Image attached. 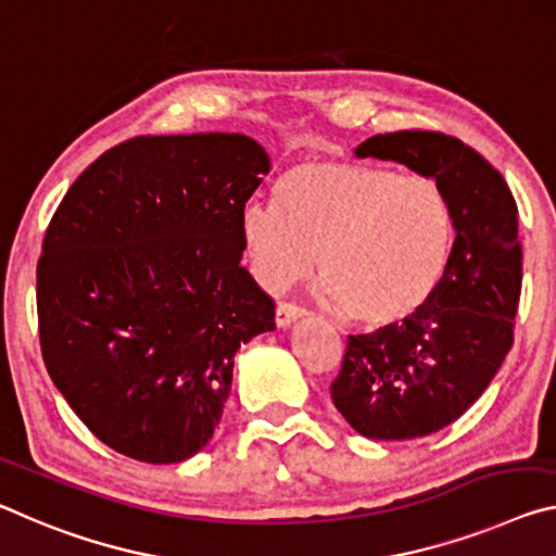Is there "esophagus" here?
<instances>
[{
    "label": "esophagus",
    "instance_id": "obj_1",
    "mask_svg": "<svg viewBox=\"0 0 556 556\" xmlns=\"http://www.w3.org/2000/svg\"><path fill=\"white\" fill-rule=\"evenodd\" d=\"M303 315H305L303 307L295 305V303H286V300H283V303H278V307H276V325L283 327V330H286V327L293 325L298 317H303Z\"/></svg>",
    "mask_w": 556,
    "mask_h": 556
}]
</instances>
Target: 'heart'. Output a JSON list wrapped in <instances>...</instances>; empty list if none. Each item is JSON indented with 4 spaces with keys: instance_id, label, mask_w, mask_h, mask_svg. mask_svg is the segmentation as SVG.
<instances>
[{
    "instance_id": "1",
    "label": "heart",
    "mask_w": 556,
    "mask_h": 556,
    "mask_svg": "<svg viewBox=\"0 0 556 556\" xmlns=\"http://www.w3.org/2000/svg\"><path fill=\"white\" fill-rule=\"evenodd\" d=\"M241 236L270 290L313 268L350 323L387 327L433 298L453 245V208L433 177L303 157L276 181V204H249Z\"/></svg>"
}]
</instances>
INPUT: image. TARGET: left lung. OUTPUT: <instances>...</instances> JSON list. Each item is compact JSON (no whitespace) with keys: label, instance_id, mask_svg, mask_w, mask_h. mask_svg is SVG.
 <instances>
[{"label":"left lung","instance_id":"8db88e82","mask_svg":"<svg viewBox=\"0 0 556 556\" xmlns=\"http://www.w3.org/2000/svg\"><path fill=\"white\" fill-rule=\"evenodd\" d=\"M433 177L448 194L453 239L433 298L402 325L350 334L330 394L354 431L421 439L478 402L513 348L522 288L517 204L503 175L453 135L399 130L354 148Z\"/></svg>","mask_w":556,"mask_h":556}]
</instances>
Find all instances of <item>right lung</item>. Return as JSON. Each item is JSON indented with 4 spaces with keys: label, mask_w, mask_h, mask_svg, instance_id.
Listing matches in <instances>:
<instances>
[{
    "label": "right lung",
    "mask_w": 556,
    "mask_h": 556,
    "mask_svg": "<svg viewBox=\"0 0 556 556\" xmlns=\"http://www.w3.org/2000/svg\"><path fill=\"white\" fill-rule=\"evenodd\" d=\"M270 172L239 132L144 135L73 181L36 266L49 377L98 441L165 466L212 439L233 354L276 327L241 266V214Z\"/></svg>",
    "instance_id": "right-lung-1"
}]
</instances>
